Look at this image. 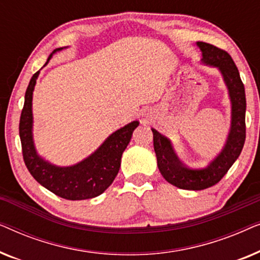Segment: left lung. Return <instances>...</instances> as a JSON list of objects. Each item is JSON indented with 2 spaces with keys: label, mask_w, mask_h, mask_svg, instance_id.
Listing matches in <instances>:
<instances>
[{
  "label": "left lung",
  "mask_w": 260,
  "mask_h": 260,
  "mask_svg": "<svg viewBox=\"0 0 260 260\" xmlns=\"http://www.w3.org/2000/svg\"><path fill=\"white\" fill-rule=\"evenodd\" d=\"M198 46L202 51V61L219 67L230 91L232 102V125L225 148L206 168H188L174 154L168 138L162 136L155 129H151L154 135V149L157 157V166L162 176L174 186L188 190L206 189L218 183L239 157L246 138V97L244 84L240 79L236 63L229 53L214 45L199 41Z\"/></svg>",
  "instance_id": "obj_1"
}]
</instances>
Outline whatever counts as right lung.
I'll return each mask as SVG.
<instances>
[{"instance_id":"1","label":"right lung","mask_w":260,"mask_h":260,"mask_svg":"<svg viewBox=\"0 0 260 260\" xmlns=\"http://www.w3.org/2000/svg\"><path fill=\"white\" fill-rule=\"evenodd\" d=\"M62 48L55 49L54 52ZM51 56L52 54L48 60ZM38 76L39 71L33 74L29 81L20 117L19 131L24 165L41 186L60 198L66 200H85L98 197L113 182L118 174L122 154L129 144L134 130L138 126V122L127 124L113 133L94 154L76 166L60 168L49 165L37 155L31 137V98Z\"/></svg>"}]
</instances>
